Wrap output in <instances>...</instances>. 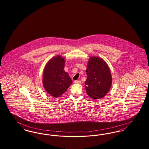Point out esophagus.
<instances>
[{
  "instance_id": "34e87169",
  "label": "esophagus",
  "mask_w": 149,
  "mask_h": 149,
  "mask_svg": "<svg viewBox=\"0 0 149 149\" xmlns=\"http://www.w3.org/2000/svg\"><path fill=\"white\" fill-rule=\"evenodd\" d=\"M74 83L75 84H81V81L80 80H75L74 81Z\"/></svg>"
}]
</instances>
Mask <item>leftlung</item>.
I'll return each mask as SVG.
<instances>
[{"mask_svg": "<svg viewBox=\"0 0 149 149\" xmlns=\"http://www.w3.org/2000/svg\"><path fill=\"white\" fill-rule=\"evenodd\" d=\"M85 88L88 95L94 100L106 95L112 85V76L107 63L101 58L91 56L86 70Z\"/></svg>", "mask_w": 149, "mask_h": 149, "instance_id": "obj_1", "label": "left lung"}]
</instances>
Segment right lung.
<instances>
[{
	"label": "right lung",
	"mask_w": 149,
	"mask_h": 149,
	"mask_svg": "<svg viewBox=\"0 0 149 149\" xmlns=\"http://www.w3.org/2000/svg\"><path fill=\"white\" fill-rule=\"evenodd\" d=\"M65 60L61 55L50 59L44 68L42 85L45 91L55 97L62 95L72 84V79L64 70Z\"/></svg>",
	"instance_id": "right-lung-1"
}]
</instances>
